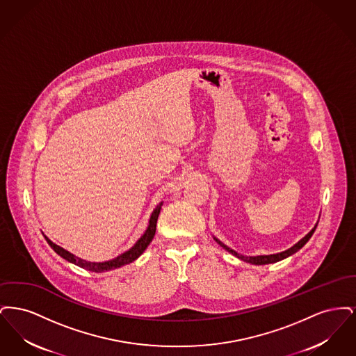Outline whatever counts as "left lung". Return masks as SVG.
Returning <instances> with one entry per match:
<instances>
[{
    "label": "left lung",
    "mask_w": 356,
    "mask_h": 356,
    "mask_svg": "<svg viewBox=\"0 0 356 356\" xmlns=\"http://www.w3.org/2000/svg\"><path fill=\"white\" fill-rule=\"evenodd\" d=\"M316 227H318V224L315 225V228L309 232V234H307L300 241H298L293 247H291V248H288L286 251H283V252H279V254H260V256H244V254H237L236 251H234V250H231L229 247H227L225 244H222L220 240H218V238H215L219 244H220L221 247L224 248V250H227L228 252H231L232 254H235L236 257L238 259H241V260H244V261H247V263H252V264H257V266H261V264H270V263H276V261H280V260H283V259H286L288 256H291L292 254H295V252H298L303 245H305V243L311 238V236L314 235V232H315V229H316Z\"/></svg>",
    "instance_id": "obj_1"
}]
</instances>
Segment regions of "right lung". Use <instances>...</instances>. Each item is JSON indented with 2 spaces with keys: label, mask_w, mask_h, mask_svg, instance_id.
Returning a JSON list of instances; mask_svg holds the SVG:
<instances>
[{
  "label": "right lung",
  "mask_w": 356,
  "mask_h": 356,
  "mask_svg": "<svg viewBox=\"0 0 356 356\" xmlns=\"http://www.w3.org/2000/svg\"><path fill=\"white\" fill-rule=\"evenodd\" d=\"M161 205H163V203L159 204V205L156 207V209L153 211L152 216H151V220H149V225H148V228H147L145 234L138 238V241L136 243L135 245H134L129 251H127V252L120 254V256H118L116 259L109 260V261H104V263H92V261H86V260H83V259H80V257H77V256L70 254V252H68L67 250L61 248L60 245L54 244V243L51 241L48 237L45 236V238H47L48 244L51 245V248H53V251H54L56 254H60V256H61V257H64L65 260H68L70 263H73V264H76V266H79V267H81V268H85V270L92 272L111 271V270L119 268V267H122V266H125V264H129V263L135 261L136 259H137L140 254H143V252L147 250V247H148V245H149V243L152 241L153 236H154V232H156V224H157V219H159V213H160Z\"/></svg>",
  "instance_id": "1"
}]
</instances>
